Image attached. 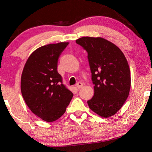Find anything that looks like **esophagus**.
Wrapping results in <instances>:
<instances>
[{"mask_svg": "<svg viewBox=\"0 0 152 152\" xmlns=\"http://www.w3.org/2000/svg\"><path fill=\"white\" fill-rule=\"evenodd\" d=\"M76 86L77 88H78V89H80V88H81L82 86H83V84H82V82H77V83H76Z\"/></svg>", "mask_w": 152, "mask_h": 152, "instance_id": "esophagus-1", "label": "esophagus"}]
</instances>
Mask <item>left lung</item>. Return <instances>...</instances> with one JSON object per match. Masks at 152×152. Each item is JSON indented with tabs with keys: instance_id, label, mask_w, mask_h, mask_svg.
<instances>
[{
	"instance_id": "obj_1",
	"label": "left lung",
	"mask_w": 152,
	"mask_h": 152,
	"mask_svg": "<svg viewBox=\"0 0 152 152\" xmlns=\"http://www.w3.org/2000/svg\"><path fill=\"white\" fill-rule=\"evenodd\" d=\"M88 53L94 94L87 101L101 117L115 115L125 103L131 87L130 70L117 46L101 37H83L76 40Z\"/></svg>"
}]
</instances>
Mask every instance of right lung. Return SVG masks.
Returning a JSON list of instances; mask_svg holds the SVG:
<instances>
[{"mask_svg": "<svg viewBox=\"0 0 152 152\" xmlns=\"http://www.w3.org/2000/svg\"><path fill=\"white\" fill-rule=\"evenodd\" d=\"M68 45V42H61L37 49L23 70V97L32 113L47 122L58 119L73 96L58 72L59 57Z\"/></svg>", "mask_w": 152, "mask_h": 152, "instance_id": "obj_1", "label": "right lung"}]
</instances>
